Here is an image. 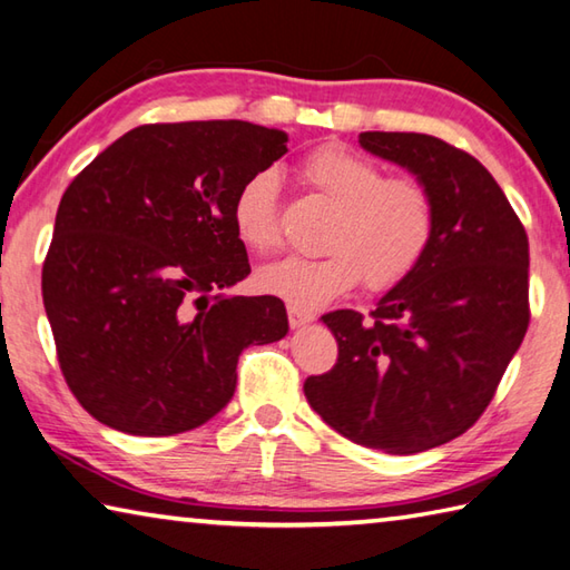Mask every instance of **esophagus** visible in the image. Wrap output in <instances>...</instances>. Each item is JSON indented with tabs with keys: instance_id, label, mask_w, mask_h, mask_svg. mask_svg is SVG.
Listing matches in <instances>:
<instances>
[{
	"instance_id": "34e87169",
	"label": "esophagus",
	"mask_w": 570,
	"mask_h": 570,
	"mask_svg": "<svg viewBox=\"0 0 570 570\" xmlns=\"http://www.w3.org/2000/svg\"><path fill=\"white\" fill-rule=\"evenodd\" d=\"M286 314H288V324H292V328H302L314 321V314H308V312H304V308H298L294 304L286 306Z\"/></svg>"
}]
</instances>
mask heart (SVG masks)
I'll return each mask as SVG.
<instances>
[{"label": "heart", "instance_id": "obj_1", "mask_svg": "<svg viewBox=\"0 0 570 570\" xmlns=\"http://www.w3.org/2000/svg\"><path fill=\"white\" fill-rule=\"evenodd\" d=\"M298 174L334 206L321 236L326 252L264 266L256 274V286L264 294L314 312L351 292L361 276L376 292L399 284L429 252L433 202L416 179L384 177L379 164L344 144L314 149ZM232 226L236 239L254 254H274L282 246L274 171H256L239 186Z\"/></svg>", "mask_w": 570, "mask_h": 570}]
</instances>
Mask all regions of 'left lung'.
<instances>
[{
    "label": "left lung",
    "mask_w": 570,
    "mask_h": 570,
    "mask_svg": "<svg viewBox=\"0 0 570 570\" xmlns=\"http://www.w3.org/2000/svg\"><path fill=\"white\" fill-rule=\"evenodd\" d=\"M358 144L426 186L433 236L371 318L321 316L338 361L304 393L341 436L411 456L461 436L493 399L529 328V236L471 154L413 131H361Z\"/></svg>",
    "instance_id": "1"
}]
</instances>
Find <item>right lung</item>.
I'll use <instances>...</instances> for the list:
<instances>
[{
    "label": "right lung",
    "instance_id": "right-lung-1",
    "mask_svg": "<svg viewBox=\"0 0 570 570\" xmlns=\"http://www.w3.org/2000/svg\"><path fill=\"white\" fill-rule=\"evenodd\" d=\"M286 141L239 119L147 124L69 184L41 296L61 374L105 426H202L232 401L242 351L288 334L282 298L226 294L252 272L234 196Z\"/></svg>",
    "mask_w": 570,
    "mask_h": 570
}]
</instances>
